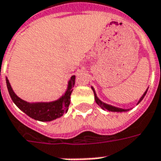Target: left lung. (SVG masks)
Returning <instances> with one entry per match:
<instances>
[{"label":"left lung","instance_id":"left-lung-1","mask_svg":"<svg viewBox=\"0 0 161 161\" xmlns=\"http://www.w3.org/2000/svg\"><path fill=\"white\" fill-rule=\"evenodd\" d=\"M93 91H94V94H95V100H96V102L97 103V104L101 107V108H102V109H104V110H108V111H111V112H124V111H127L125 110V109H121V108H115V107H113V106H110V105H108L106 104V103H103L102 102H101L100 100H99L98 98H97V96H96V92H95V90H94V89L92 88ZM147 90H146L145 91V93L143 94V96H142L141 99L139 100V102H138V103L140 102H142V100L144 98V96H145V95H146V93H147Z\"/></svg>","mask_w":161,"mask_h":161}]
</instances>
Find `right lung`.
Instances as JSON below:
<instances>
[{"label":"right lung","instance_id":"1","mask_svg":"<svg viewBox=\"0 0 161 161\" xmlns=\"http://www.w3.org/2000/svg\"><path fill=\"white\" fill-rule=\"evenodd\" d=\"M75 84V76H72L69 81L68 88L65 95L58 101L53 102H41V103H28L19 98L12 90L9 81L7 78V86L8 92L13 102L20 110H22L29 117L39 121H51L62 116L68 110L71 94Z\"/></svg>","mask_w":161,"mask_h":161}]
</instances>
